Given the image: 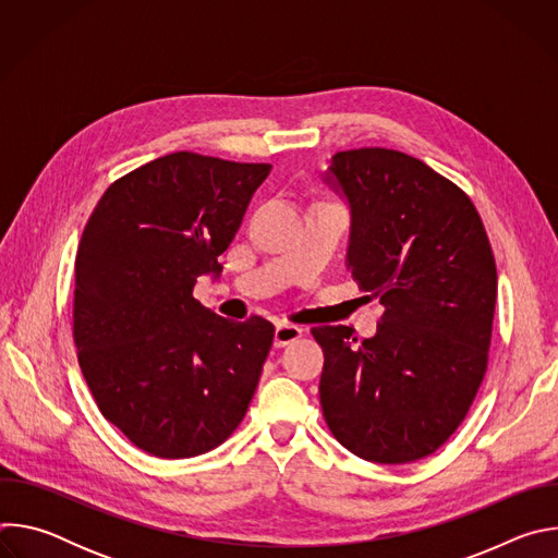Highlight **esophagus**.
<instances>
[{
    "instance_id": "esophagus-1",
    "label": "esophagus",
    "mask_w": 558,
    "mask_h": 558,
    "mask_svg": "<svg viewBox=\"0 0 558 558\" xmlns=\"http://www.w3.org/2000/svg\"><path fill=\"white\" fill-rule=\"evenodd\" d=\"M302 333H304V331H302L300 327H295V325H278V327H276V333H274V344H276L278 349H282V347L295 342L298 338H302Z\"/></svg>"
}]
</instances>
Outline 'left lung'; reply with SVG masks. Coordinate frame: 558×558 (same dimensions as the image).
I'll list each match as a JSON object with an SVG mask.
<instances>
[{"instance_id":"obj_1","label":"left lung","mask_w":558,"mask_h":558,"mask_svg":"<svg viewBox=\"0 0 558 558\" xmlns=\"http://www.w3.org/2000/svg\"><path fill=\"white\" fill-rule=\"evenodd\" d=\"M325 183L349 205L347 269L384 304L373 338L315 327L333 437L375 463L435 452L465 417L493 336L497 267L472 201L420 158L338 151Z\"/></svg>"}]
</instances>
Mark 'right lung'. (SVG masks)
<instances>
[{
	"label": "right lung",
	"instance_id": "obj_1",
	"mask_svg": "<svg viewBox=\"0 0 558 558\" xmlns=\"http://www.w3.org/2000/svg\"><path fill=\"white\" fill-rule=\"evenodd\" d=\"M267 163L174 151L114 181L74 260V344L104 417L134 446L187 459L243 422L274 325L231 323L192 293L216 276Z\"/></svg>",
	"mask_w": 558,
	"mask_h": 558
}]
</instances>
